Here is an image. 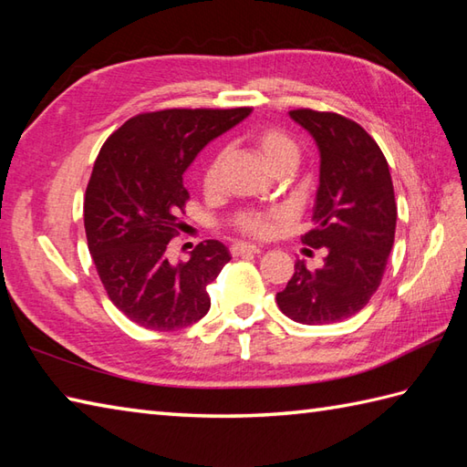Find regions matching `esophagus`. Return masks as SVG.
I'll use <instances>...</instances> for the list:
<instances>
[{
  "label": "esophagus",
  "mask_w": 467,
  "mask_h": 467,
  "mask_svg": "<svg viewBox=\"0 0 467 467\" xmlns=\"http://www.w3.org/2000/svg\"><path fill=\"white\" fill-rule=\"evenodd\" d=\"M249 253H253V254H259V253H261V249H259V246H254V244H246V243H234V244L231 246V254H233V256L249 254Z\"/></svg>",
  "instance_id": "1"
}]
</instances>
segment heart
Instances as JSON below:
<instances>
[{
	"instance_id": "obj_1",
	"label": "heart",
	"mask_w": 467,
	"mask_h": 467,
	"mask_svg": "<svg viewBox=\"0 0 467 467\" xmlns=\"http://www.w3.org/2000/svg\"><path fill=\"white\" fill-rule=\"evenodd\" d=\"M253 144L271 171L281 164H296V161H299V146H296L289 134L279 130V128H261V130H256L253 134ZM224 162L226 150H216L211 156V161L206 162L202 171V188L206 192L218 191ZM281 223V213H244L236 221V228L243 234L266 239V236H271L276 231V226Z\"/></svg>"
}]
</instances>
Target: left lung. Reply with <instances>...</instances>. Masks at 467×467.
<instances>
[{"label":"left lung","mask_w":467,"mask_h":467,"mask_svg":"<svg viewBox=\"0 0 467 467\" xmlns=\"http://www.w3.org/2000/svg\"><path fill=\"white\" fill-rule=\"evenodd\" d=\"M289 114L321 154L315 228L303 243L325 249V259L315 271L296 261L276 305L296 323H339L359 313L383 279L398 221L389 166L373 138L349 118L309 108Z\"/></svg>","instance_id":"1"}]
</instances>
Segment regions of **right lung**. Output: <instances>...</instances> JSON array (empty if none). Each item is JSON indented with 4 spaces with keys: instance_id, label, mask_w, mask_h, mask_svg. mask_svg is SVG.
Here are the masks:
<instances>
[{
    "instance_id": "add662e5",
    "label": "right lung",
    "mask_w": 467,
    "mask_h": 467,
    "mask_svg": "<svg viewBox=\"0 0 467 467\" xmlns=\"http://www.w3.org/2000/svg\"><path fill=\"white\" fill-rule=\"evenodd\" d=\"M249 114L251 108L144 112L100 148L84 198L88 249L110 301L144 329H184L211 309L206 286L231 261L226 246L201 243L176 265L166 249L188 201L184 171Z\"/></svg>"
}]
</instances>
